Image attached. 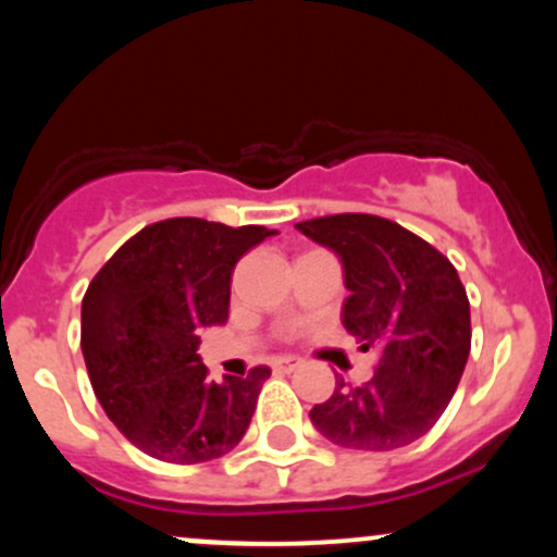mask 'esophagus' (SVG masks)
I'll use <instances>...</instances> for the list:
<instances>
[{
  "mask_svg": "<svg viewBox=\"0 0 557 557\" xmlns=\"http://www.w3.org/2000/svg\"><path fill=\"white\" fill-rule=\"evenodd\" d=\"M300 363L304 361L296 359V356H280V359H274L272 367L277 369V372H296Z\"/></svg>",
  "mask_w": 557,
  "mask_h": 557,
  "instance_id": "1",
  "label": "esophagus"
}]
</instances>
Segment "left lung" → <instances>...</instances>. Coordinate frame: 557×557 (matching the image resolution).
Returning a JSON list of instances; mask_svg holds the SVG:
<instances>
[{"instance_id": "left-lung-1", "label": "left lung", "mask_w": 557, "mask_h": 557, "mask_svg": "<svg viewBox=\"0 0 557 557\" xmlns=\"http://www.w3.org/2000/svg\"><path fill=\"white\" fill-rule=\"evenodd\" d=\"M343 261V327L376 350L374 376L311 408L330 443L395 450L437 424L471 350V311L450 259L411 230L376 214H330L296 225Z\"/></svg>"}]
</instances>
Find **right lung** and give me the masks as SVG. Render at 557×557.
<instances>
[{
    "label": "right lung",
    "mask_w": 557,
    "mask_h": 557,
    "mask_svg": "<svg viewBox=\"0 0 557 557\" xmlns=\"http://www.w3.org/2000/svg\"><path fill=\"white\" fill-rule=\"evenodd\" d=\"M272 233L172 216L125 240L88 285L81 309L88 380L112 424L146 456L203 463L246 434L270 369L216 385L196 354L198 330L227 322L235 264Z\"/></svg>",
    "instance_id": "right-lung-1"
}]
</instances>
